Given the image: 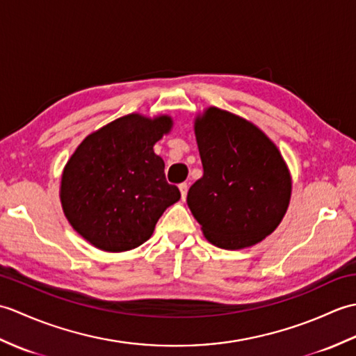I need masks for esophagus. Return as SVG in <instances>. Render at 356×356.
Returning a JSON list of instances; mask_svg holds the SVG:
<instances>
[{
  "mask_svg": "<svg viewBox=\"0 0 356 356\" xmlns=\"http://www.w3.org/2000/svg\"><path fill=\"white\" fill-rule=\"evenodd\" d=\"M179 190H180V195H182V200L186 199V193H188V185L186 184H180L179 185Z\"/></svg>",
  "mask_w": 356,
  "mask_h": 356,
  "instance_id": "obj_1",
  "label": "esophagus"
}]
</instances>
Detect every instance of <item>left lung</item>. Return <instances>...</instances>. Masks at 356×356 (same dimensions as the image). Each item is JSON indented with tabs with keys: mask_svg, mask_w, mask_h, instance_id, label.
<instances>
[{
	"mask_svg": "<svg viewBox=\"0 0 356 356\" xmlns=\"http://www.w3.org/2000/svg\"><path fill=\"white\" fill-rule=\"evenodd\" d=\"M203 177L186 203L217 248L243 249L277 229L289 207L292 177L277 145L248 119L208 107L194 119Z\"/></svg>",
	"mask_w": 356,
	"mask_h": 356,
	"instance_id": "1",
	"label": "left lung"
}]
</instances>
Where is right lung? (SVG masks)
<instances>
[{
	"mask_svg": "<svg viewBox=\"0 0 356 356\" xmlns=\"http://www.w3.org/2000/svg\"><path fill=\"white\" fill-rule=\"evenodd\" d=\"M172 118L130 113L90 133L67 161L59 186L64 216L105 252H125L153 236L163 211L180 199L153 147Z\"/></svg>",
	"mask_w": 356,
	"mask_h": 356,
	"instance_id": "add662e5",
	"label": "right lung"
}]
</instances>
